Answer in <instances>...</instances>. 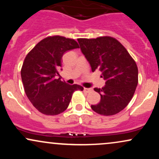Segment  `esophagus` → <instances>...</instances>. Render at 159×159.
<instances>
[{
  "label": "esophagus",
  "mask_w": 159,
  "mask_h": 159,
  "mask_svg": "<svg viewBox=\"0 0 159 159\" xmlns=\"http://www.w3.org/2000/svg\"><path fill=\"white\" fill-rule=\"evenodd\" d=\"M84 91L86 93H89L90 92V91H92V89L90 88H86V87H84Z\"/></svg>",
  "instance_id": "obj_1"
}]
</instances>
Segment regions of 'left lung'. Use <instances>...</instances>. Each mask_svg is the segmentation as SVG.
I'll return each instance as SVG.
<instances>
[{
	"mask_svg": "<svg viewBox=\"0 0 159 159\" xmlns=\"http://www.w3.org/2000/svg\"><path fill=\"white\" fill-rule=\"evenodd\" d=\"M81 50L90 63L92 72L99 69L105 80L102 88H94L101 96L91 108L98 114L111 116L123 111L130 102L138 83L135 61L121 43L111 36L78 39Z\"/></svg>",
	"mask_w": 159,
	"mask_h": 159,
	"instance_id": "8db88e82",
	"label": "left lung"
}]
</instances>
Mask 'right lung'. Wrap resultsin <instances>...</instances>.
Masks as SVG:
<instances>
[{
	"instance_id": "obj_1",
	"label": "right lung",
	"mask_w": 159,
	"mask_h": 159,
	"mask_svg": "<svg viewBox=\"0 0 159 159\" xmlns=\"http://www.w3.org/2000/svg\"><path fill=\"white\" fill-rule=\"evenodd\" d=\"M79 48L75 39L61 36L45 38L27 54L21 70L25 93L42 114L57 115L67 108L76 90H83L78 84L70 85L59 75L61 59L69 50Z\"/></svg>"
}]
</instances>
